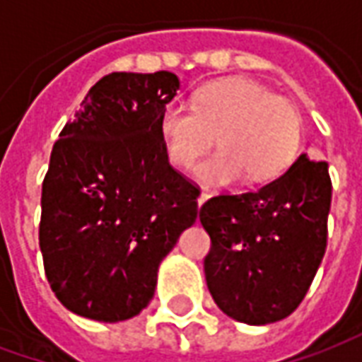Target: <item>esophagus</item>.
Segmentation results:
<instances>
[{
  "mask_svg": "<svg viewBox=\"0 0 362 362\" xmlns=\"http://www.w3.org/2000/svg\"><path fill=\"white\" fill-rule=\"evenodd\" d=\"M209 197H211V194H209V192H202V194H199V197H197V205H199V207H202V205L205 204V202H207V199H209Z\"/></svg>",
  "mask_w": 362,
  "mask_h": 362,
  "instance_id": "obj_1",
  "label": "esophagus"
}]
</instances>
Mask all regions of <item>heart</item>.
<instances>
[{"mask_svg": "<svg viewBox=\"0 0 362 362\" xmlns=\"http://www.w3.org/2000/svg\"><path fill=\"white\" fill-rule=\"evenodd\" d=\"M170 163L188 168L213 139L219 147L196 166L209 186L273 180L295 158L300 116L287 98L250 79H221L194 95L192 108L168 104L158 118Z\"/></svg>", "mask_w": 362, "mask_h": 362, "instance_id": "1", "label": "heart"}]
</instances>
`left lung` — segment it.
Listing matches in <instances>:
<instances>
[{
    "label": "left lung",
    "mask_w": 362,
    "mask_h": 362,
    "mask_svg": "<svg viewBox=\"0 0 362 362\" xmlns=\"http://www.w3.org/2000/svg\"><path fill=\"white\" fill-rule=\"evenodd\" d=\"M332 180L306 155L259 189L207 199L204 259L213 300L230 318L262 326L287 318L310 288L327 244Z\"/></svg>",
    "instance_id": "1"
}]
</instances>
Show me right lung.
<instances>
[{
    "mask_svg": "<svg viewBox=\"0 0 362 362\" xmlns=\"http://www.w3.org/2000/svg\"><path fill=\"white\" fill-rule=\"evenodd\" d=\"M178 89L170 71L104 75L54 143L38 240L52 291L79 316L139 314L196 221L199 188L170 166L158 134Z\"/></svg>",
    "mask_w": 362,
    "mask_h": 362,
    "instance_id": "right-lung-1",
    "label": "right lung"
}]
</instances>
